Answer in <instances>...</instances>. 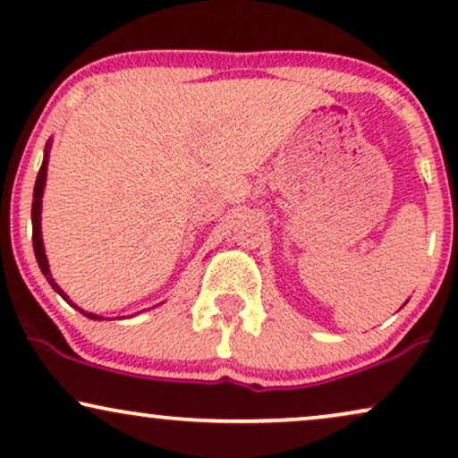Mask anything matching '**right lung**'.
Returning <instances> with one entry per match:
<instances>
[{
	"instance_id": "1",
	"label": "right lung",
	"mask_w": 458,
	"mask_h": 458,
	"mask_svg": "<svg viewBox=\"0 0 458 458\" xmlns=\"http://www.w3.org/2000/svg\"><path fill=\"white\" fill-rule=\"evenodd\" d=\"M46 174H47V149H46V158H43V165L39 168V174H37V181H35V191H33V208H30V218H33V248H35V256H37V262H39V268L41 273L46 275V279L49 281V285L54 287L55 292L60 293L62 298L66 300L68 304H72V300L66 296L64 292L60 290V285L55 284L52 273H49V265H47V256H46V248H43V240H41V196H43V185H46ZM74 306V304H72ZM74 309L81 310L79 306H74ZM83 315H87L89 318H99L96 315H91V312H85L81 310Z\"/></svg>"
}]
</instances>
